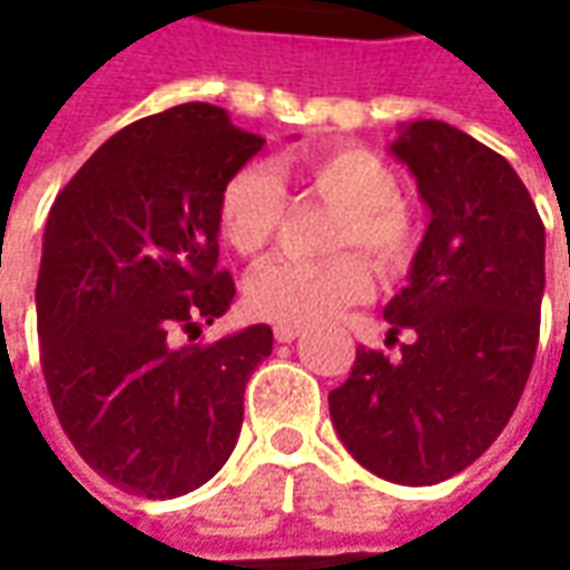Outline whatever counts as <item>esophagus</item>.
<instances>
[{"label":"esophagus","mask_w":570,"mask_h":570,"mask_svg":"<svg viewBox=\"0 0 570 570\" xmlns=\"http://www.w3.org/2000/svg\"><path fill=\"white\" fill-rule=\"evenodd\" d=\"M273 336L278 342H295L301 336V326H295V323H275Z\"/></svg>","instance_id":"1"}]
</instances>
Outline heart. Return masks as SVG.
<instances>
[{
    "label": "heart",
    "mask_w": 570,
    "mask_h": 570,
    "mask_svg": "<svg viewBox=\"0 0 570 570\" xmlns=\"http://www.w3.org/2000/svg\"><path fill=\"white\" fill-rule=\"evenodd\" d=\"M279 180H297L342 208L333 250H362L383 275H403L419 247L412 212L400 199V177L381 155L362 145H330L297 161L275 165ZM285 218V189L269 167H244L218 199V230L240 256H259L275 240ZM358 253L326 263L275 259L250 275L247 307L273 323H317L371 295V269Z\"/></svg>",
    "instance_id": "1"
}]
</instances>
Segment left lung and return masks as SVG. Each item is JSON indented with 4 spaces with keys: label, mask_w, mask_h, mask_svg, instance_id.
Instances as JSON below:
<instances>
[{
    "label": "left lung",
    "mask_w": 570,
    "mask_h": 570,
    "mask_svg": "<svg viewBox=\"0 0 570 570\" xmlns=\"http://www.w3.org/2000/svg\"><path fill=\"white\" fill-rule=\"evenodd\" d=\"M390 151L431 212L409 285L383 307L403 358L358 345L330 419L364 470L434 485L475 463L514 415L537 358L546 228L517 170L441 120L403 126Z\"/></svg>",
    "instance_id": "8db88e82"
}]
</instances>
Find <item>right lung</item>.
I'll list each match as a JSON object with an SVG mask.
<instances>
[{
	"mask_svg": "<svg viewBox=\"0 0 570 570\" xmlns=\"http://www.w3.org/2000/svg\"><path fill=\"white\" fill-rule=\"evenodd\" d=\"M266 145L222 107L129 122L56 196L37 275L40 367L81 460L139 498H177L225 466L266 323L187 345L234 301L218 269L222 189Z\"/></svg>",
	"mask_w": 570,
	"mask_h": 570,
	"instance_id": "right-lung-1",
	"label": "right lung"
}]
</instances>
